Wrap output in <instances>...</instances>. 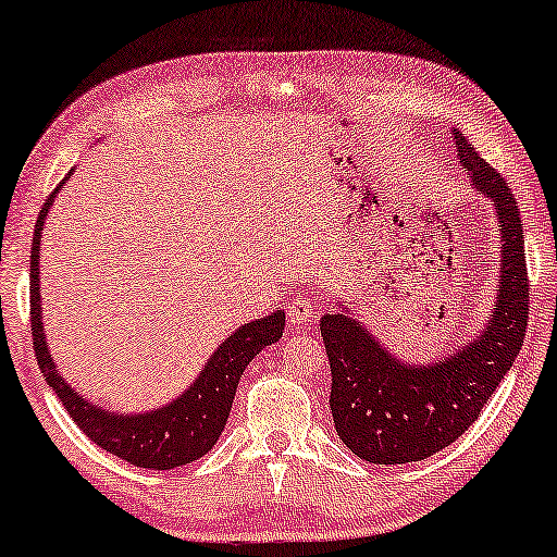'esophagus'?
<instances>
[{
  "label": "esophagus",
  "instance_id": "1",
  "mask_svg": "<svg viewBox=\"0 0 557 557\" xmlns=\"http://www.w3.org/2000/svg\"><path fill=\"white\" fill-rule=\"evenodd\" d=\"M287 318H289V323H295V325L308 323L310 318H318L315 300L308 295H297L295 300H289V305H287Z\"/></svg>",
  "mask_w": 557,
  "mask_h": 557
}]
</instances>
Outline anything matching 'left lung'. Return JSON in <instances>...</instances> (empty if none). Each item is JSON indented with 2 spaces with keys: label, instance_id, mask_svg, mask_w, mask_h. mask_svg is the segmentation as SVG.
<instances>
[{
  "label": "left lung",
  "instance_id": "left-lung-1",
  "mask_svg": "<svg viewBox=\"0 0 557 557\" xmlns=\"http://www.w3.org/2000/svg\"><path fill=\"white\" fill-rule=\"evenodd\" d=\"M451 136L461 169L492 201L499 226L497 297L482 331L451 354L411 363L383 346L350 305L338 302V310L320 318L335 432L373 465L421 461L457 442L512 368L528 327L530 285L517 201L465 133L454 128Z\"/></svg>",
  "mask_w": 557,
  "mask_h": 557
}]
</instances>
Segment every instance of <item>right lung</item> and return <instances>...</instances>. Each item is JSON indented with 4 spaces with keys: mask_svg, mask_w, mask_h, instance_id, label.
I'll return each instance as SVG.
<instances>
[{
    "mask_svg": "<svg viewBox=\"0 0 557 557\" xmlns=\"http://www.w3.org/2000/svg\"><path fill=\"white\" fill-rule=\"evenodd\" d=\"M73 174V171H70ZM70 174L62 178L58 189L47 197L45 207L37 214L33 257H29V302H33V346L37 363L45 375L47 386L54 391L81 432L96 442L100 449L115 454L131 465L144 469H174L191 465L216 444L230 419L234 394L239 379L260 350L282 338L285 331V310L249 320L239 325L230 338L219 343V348L199 368V375L189 388L171 398L159 409L138 413L111 411L96 401H88L81 391L62 379L58 363L47 348V335L42 323V295H40V242L47 211L54 197L67 184Z\"/></svg>",
    "mask_w": 557,
    "mask_h": 557,
    "instance_id": "add662e5",
    "label": "right lung"
}]
</instances>
